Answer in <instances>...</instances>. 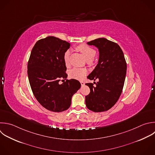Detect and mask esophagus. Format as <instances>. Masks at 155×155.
Wrapping results in <instances>:
<instances>
[{"label": "esophagus", "instance_id": "1", "mask_svg": "<svg viewBox=\"0 0 155 155\" xmlns=\"http://www.w3.org/2000/svg\"><path fill=\"white\" fill-rule=\"evenodd\" d=\"M80 82H81V85H82V86H84V85H85V83H84V82H83V81H81Z\"/></svg>", "mask_w": 155, "mask_h": 155}]
</instances>
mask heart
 <instances>
[{
  "label": "heart",
  "mask_w": 155,
  "mask_h": 155,
  "mask_svg": "<svg viewBox=\"0 0 155 155\" xmlns=\"http://www.w3.org/2000/svg\"><path fill=\"white\" fill-rule=\"evenodd\" d=\"M78 49L82 53L87 61L93 60L96 54V51L91 47L82 44L78 47ZM70 55V50H68L65 51L64 55V61L65 65H68L69 63V58ZM87 71L85 69L73 68L69 71V76L70 78L75 79L81 80L86 75Z\"/></svg>",
  "instance_id": "heart-1"
}]
</instances>
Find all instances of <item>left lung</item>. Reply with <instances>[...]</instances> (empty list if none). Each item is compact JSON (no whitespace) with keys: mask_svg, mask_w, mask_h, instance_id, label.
<instances>
[{"mask_svg":"<svg viewBox=\"0 0 155 155\" xmlns=\"http://www.w3.org/2000/svg\"><path fill=\"white\" fill-rule=\"evenodd\" d=\"M99 50V60L93 71L87 76L97 82L85 84L90 93L85 96L87 107L94 112L110 109L119 99L124 85L127 64L119 45L105 38H98L87 42Z\"/></svg>","mask_w":155,"mask_h":155,"instance_id":"obj_1","label":"left lung"}]
</instances>
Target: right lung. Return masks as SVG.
<instances>
[{
    "mask_svg": "<svg viewBox=\"0 0 155 155\" xmlns=\"http://www.w3.org/2000/svg\"><path fill=\"white\" fill-rule=\"evenodd\" d=\"M70 47L65 41L48 36L36 43L28 62L27 73L32 91L41 105L51 111L68 109L72 96L81 86L76 79H66L68 75L64 55ZM61 78L66 81L60 84Z\"/></svg>",
    "mask_w": 155,
    "mask_h": 155,
    "instance_id": "1",
    "label": "right lung"
}]
</instances>
